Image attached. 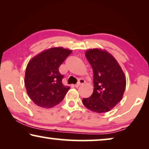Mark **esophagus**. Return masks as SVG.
<instances>
[{"label": "esophagus", "instance_id": "1", "mask_svg": "<svg viewBox=\"0 0 149 149\" xmlns=\"http://www.w3.org/2000/svg\"><path fill=\"white\" fill-rule=\"evenodd\" d=\"M85 83V81L84 80V79H79L78 82H77V84L75 85V87H79V85L84 84Z\"/></svg>", "mask_w": 149, "mask_h": 149}]
</instances>
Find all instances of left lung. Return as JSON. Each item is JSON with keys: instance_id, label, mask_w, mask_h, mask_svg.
Returning <instances> with one entry per match:
<instances>
[{"instance_id": "obj_1", "label": "left lung", "mask_w": 149, "mask_h": 149, "mask_svg": "<svg viewBox=\"0 0 149 149\" xmlns=\"http://www.w3.org/2000/svg\"><path fill=\"white\" fill-rule=\"evenodd\" d=\"M85 57L92 67L94 88L90 97L83 99V104L91 111L107 113L121 100L125 75L116 59L105 49H88Z\"/></svg>"}]
</instances>
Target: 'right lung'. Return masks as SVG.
<instances>
[{"label":"right lung","mask_w":149,"mask_h":149,"mask_svg":"<svg viewBox=\"0 0 149 149\" xmlns=\"http://www.w3.org/2000/svg\"><path fill=\"white\" fill-rule=\"evenodd\" d=\"M72 53L61 47L44 50L29 61L26 66L24 83L33 102L42 108L54 107L64 99L70 87L62 83L64 76L59 67Z\"/></svg>","instance_id":"obj_1"}]
</instances>
